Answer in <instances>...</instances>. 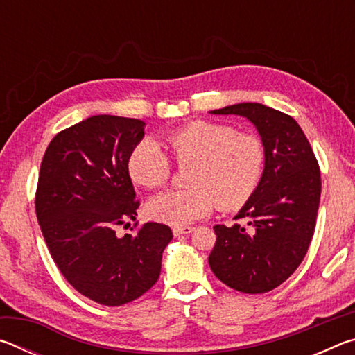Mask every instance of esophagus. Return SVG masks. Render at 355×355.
I'll use <instances>...</instances> for the list:
<instances>
[{
  "label": "esophagus",
  "instance_id": "1",
  "mask_svg": "<svg viewBox=\"0 0 355 355\" xmlns=\"http://www.w3.org/2000/svg\"><path fill=\"white\" fill-rule=\"evenodd\" d=\"M196 228L191 227V225H182V227H173L172 232H173V236H182V235H189V233L194 232Z\"/></svg>",
  "mask_w": 355,
  "mask_h": 355
}]
</instances>
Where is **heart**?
Returning <instances> with one entry per match:
<instances>
[{"label":"heart","instance_id":"obj_1","mask_svg":"<svg viewBox=\"0 0 355 355\" xmlns=\"http://www.w3.org/2000/svg\"><path fill=\"white\" fill-rule=\"evenodd\" d=\"M178 166H189L184 191H166L147 203L150 218L184 225L207 218L216 207L225 211L241 208L254 194L266 164L260 137L228 123L194 120L166 136ZM128 173L136 184L156 189L169 182L172 161L158 142L144 137L131 148Z\"/></svg>","mask_w":355,"mask_h":355}]
</instances>
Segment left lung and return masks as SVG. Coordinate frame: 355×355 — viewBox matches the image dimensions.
<instances>
[{
  "label": "left lung",
  "mask_w": 355,
  "mask_h": 355,
  "mask_svg": "<svg viewBox=\"0 0 355 355\" xmlns=\"http://www.w3.org/2000/svg\"><path fill=\"white\" fill-rule=\"evenodd\" d=\"M211 112L249 119L266 148V164L260 184L235 216L248 224L213 227L209 268L233 290L268 293L284 284L307 254L321 197L320 166L302 128L288 114L260 103Z\"/></svg>",
  "instance_id": "obj_1"
}]
</instances>
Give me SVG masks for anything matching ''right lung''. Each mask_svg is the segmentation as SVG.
<instances>
[{"instance_id":"obj_1","label":"right lung","mask_w":355,"mask_h":355,"mask_svg":"<svg viewBox=\"0 0 355 355\" xmlns=\"http://www.w3.org/2000/svg\"><path fill=\"white\" fill-rule=\"evenodd\" d=\"M144 125L106 114L89 117L53 137L40 164L35 214L51 258L78 293L107 307L128 304L156 284L172 239L171 228L158 222L144 224L135 236L116 235L139 208L127 161Z\"/></svg>"}]
</instances>
